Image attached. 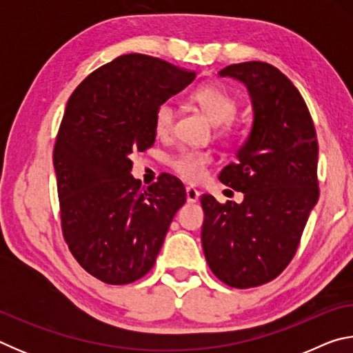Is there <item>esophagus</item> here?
<instances>
[{
	"label": "esophagus",
	"mask_w": 353,
	"mask_h": 353,
	"mask_svg": "<svg viewBox=\"0 0 353 353\" xmlns=\"http://www.w3.org/2000/svg\"><path fill=\"white\" fill-rule=\"evenodd\" d=\"M187 201H188V204H194V202H198L199 201V196H201V193L196 188H193V187H187Z\"/></svg>",
	"instance_id": "obj_1"
}]
</instances>
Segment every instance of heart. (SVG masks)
Instances as JSON below:
<instances>
[{
	"mask_svg": "<svg viewBox=\"0 0 353 353\" xmlns=\"http://www.w3.org/2000/svg\"><path fill=\"white\" fill-rule=\"evenodd\" d=\"M191 99L199 105L214 126L229 123L238 112V103L232 94L216 85H202L193 93ZM176 107L171 101L160 104L154 113V129L157 135L166 137L171 134L176 121ZM210 162V157L204 152L185 151L172 159L171 166L183 181L199 182L204 177L205 166Z\"/></svg>",
	"mask_w": 353,
	"mask_h": 353,
	"instance_id": "obj_1",
	"label": "heart"
}]
</instances>
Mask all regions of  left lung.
<instances>
[{"mask_svg": "<svg viewBox=\"0 0 353 353\" xmlns=\"http://www.w3.org/2000/svg\"><path fill=\"white\" fill-rule=\"evenodd\" d=\"M218 76L246 87L252 126L236 162L219 172L244 199L223 205L202 196V248L219 280L250 288L276 279L296 254L319 198L318 140L305 101L276 67L234 63Z\"/></svg>", "mask_w": 353, "mask_h": 353, "instance_id": "8db88e82", "label": "left lung"}]
</instances>
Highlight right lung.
I'll return each mask as SVG.
<instances>
[{
	"label": "right lung",
	"mask_w": 353,
	"mask_h": 353,
	"mask_svg": "<svg viewBox=\"0 0 353 353\" xmlns=\"http://www.w3.org/2000/svg\"><path fill=\"white\" fill-rule=\"evenodd\" d=\"M194 77L157 57L124 54L93 71L68 99L52 155L62 230L79 265L105 283L149 272L187 201L170 174L140 191L130 154L154 145L155 109Z\"/></svg>",
	"instance_id": "1"
}]
</instances>
